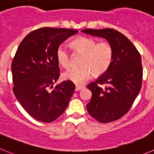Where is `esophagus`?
Segmentation results:
<instances>
[{"label":"esophagus","mask_w":154,"mask_h":154,"mask_svg":"<svg viewBox=\"0 0 154 154\" xmlns=\"http://www.w3.org/2000/svg\"><path fill=\"white\" fill-rule=\"evenodd\" d=\"M84 86L82 85H76V87H75V91H80V90H82L83 88H84Z\"/></svg>","instance_id":"obj_1"}]
</instances>
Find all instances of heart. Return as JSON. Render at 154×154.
I'll use <instances>...</instances> for the list:
<instances>
[{
	"mask_svg": "<svg viewBox=\"0 0 154 154\" xmlns=\"http://www.w3.org/2000/svg\"><path fill=\"white\" fill-rule=\"evenodd\" d=\"M70 46L77 53L82 54L80 60L81 67L70 68L63 72L62 77L80 84L87 80L91 74L95 77L103 74L110 68L113 60L114 50L110 42H97L89 37H77L70 43ZM57 63L63 68L70 63V55L63 46H59L56 52Z\"/></svg>",
	"mask_w": 154,
	"mask_h": 154,
	"instance_id": "b5f03b06",
	"label": "heart"
}]
</instances>
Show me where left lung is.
Here are the masks:
<instances>
[{
    "label": "left lung",
    "mask_w": 154,
    "mask_h": 154,
    "mask_svg": "<svg viewBox=\"0 0 154 154\" xmlns=\"http://www.w3.org/2000/svg\"><path fill=\"white\" fill-rule=\"evenodd\" d=\"M83 33L103 37L114 50L110 68L95 82L87 86L92 92L87 111L100 123L121 118L129 111L141 88L143 67L141 57L127 37L112 28L84 29ZM104 84L105 87L101 86Z\"/></svg>",
    "instance_id": "obj_1"
}]
</instances>
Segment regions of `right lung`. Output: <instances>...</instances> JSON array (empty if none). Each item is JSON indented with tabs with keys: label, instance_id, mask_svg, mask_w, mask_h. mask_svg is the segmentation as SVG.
<instances>
[{
	"label": "right lung",
	"instance_id": "add662e5",
	"mask_svg": "<svg viewBox=\"0 0 154 154\" xmlns=\"http://www.w3.org/2000/svg\"><path fill=\"white\" fill-rule=\"evenodd\" d=\"M78 30L42 27L20 42L11 64L13 91L20 105L38 121L51 123L66 110L75 90L66 80L54 87L60 76L58 47Z\"/></svg>",
	"mask_w": 154,
	"mask_h": 154
}]
</instances>
